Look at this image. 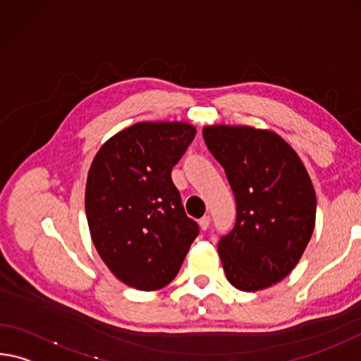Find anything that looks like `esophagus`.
Masks as SVG:
<instances>
[{
  "label": "esophagus",
  "instance_id": "obj_1",
  "mask_svg": "<svg viewBox=\"0 0 361 361\" xmlns=\"http://www.w3.org/2000/svg\"><path fill=\"white\" fill-rule=\"evenodd\" d=\"M209 225H210V216L209 215H204L201 220H199V226H201V230H207L209 228Z\"/></svg>",
  "mask_w": 361,
  "mask_h": 361
}]
</instances>
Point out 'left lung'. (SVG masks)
Listing matches in <instances>:
<instances>
[{"label":"left lung","mask_w":361,"mask_h":361,"mask_svg":"<svg viewBox=\"0 0 361 361\" xmlns=\"http://www.w3.org/2000/svg\"><path fill=\"white\" fill-rule=\"evenodd\" d=\"M204 141L236 199V225L219 243L226 279L245 293L267 289L299 263L310 241L317 194L281 136L249 125H207Z\"/></svg>","instance_id":"left-lung-1"}]
</instances>
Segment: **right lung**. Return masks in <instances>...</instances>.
I'll use <instances>...</instances> for the list:
<instances>
[{
  "instance_id": "obj_1",
  "label": "right lung",
  "mask_w": 361,
  "mask_h": 361,
  "mask_svg": "<svg viewBox=\"0 0 361 361\" xmlns=\"http://www.w3.org/2000/svg\"><path fill=\"white\" fill-rule=\"evenodd\" d=\"M194 135L186 122H138L111 136L91 162L85 190L91 239L130 288L156 290L173 281L197 236L171 181Z\"/></svg>"
}]
</instances>
